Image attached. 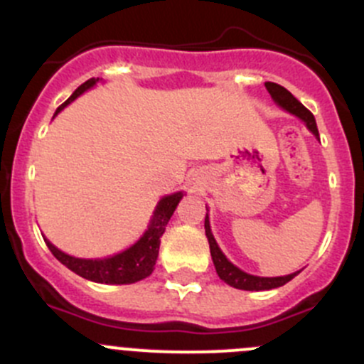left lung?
<instances>
[{
    "mask_svg": "<svg viewBox=\"0 0 364 364\" xmlns=\"http://www.w3.org/2000/svg\"><path fill=\"white\" fill-rule=\"evenodd\" d=\"M267 87L268 94L272 96V100L276 101L281 108H284L290 114L297 115L299 119L306 122L309 132L318 139V128H316V121L313 117L311 112L297 100V97L291 96V92H288L287 88L281 87L277 83H272V81H267L264 83ZM204 229H206V236L208 242H210V252H211V259H213L215 270H217L218 277H220L224 283H228L229 287L238 288V290H249V291H261V290H272V288H279L283 284H287L288 281L294 279L297 276L299 272L295 274H290V276H283V277H257V276H250V274H245L243 270H240L238 267L231 263L228 257L222 254V250L218 249L217 242H215L213 235H211L210 229V220H208V213L206 218H204Z\"/></svg>",
    "mask_w": 364,
    "mask_h": 364,
    "instance_id": "left-lung-1",
    "label": "left lung"
}]
</instances>
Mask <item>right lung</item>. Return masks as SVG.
<instances>
[{
  "instance_id": "obj_1",
  "label": "right lung",
  "mask_w": 364,
  "mask_h": 364,
  "mask_svg": "<svg viewBox=\"0 0 364 364\" xmlns=\"http://www.w3.org/2000/svg\"><path fill=\"white\" fill-rule=\"evenodd\" d=\"M96 77H90L85 83H81L80 87L73 92V96L65 101L63 105H60L56 108V114L62 110L63 107L70 103V101L76 100L80 94H83L87 88H90L92 85H96ZM183 193H172V196L164 197V199L158 203L156 210H154L153 220H151L149 228L144 232L142 238L132 245L129 249H126L124 252L115 254L112 257H105V259H81V257H73L69 254L62 252V250L56 249L51 242L44 238L46 245L49 247L53 256L60 261L62 264H65L69 270H73L77 276L85 277L88 281H94V283H103V284H132L136 281H142L144 277L151 276L154 264H156L158 250H160V238L165 232L168 220H171L172 213H174L176 206L181 200Z\"/></svg>"
}]
</instances>
